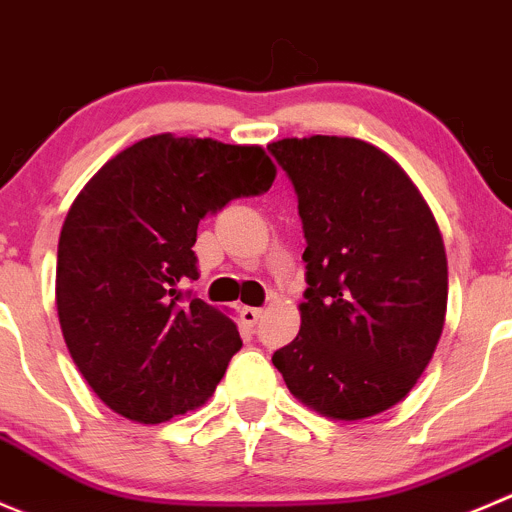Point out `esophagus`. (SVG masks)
Wrapping results in <instances>:
<instances>
[{
	"instance_id": "34e87169",
	"label": "esophagus",
	"mask_w": 512,
	"mask_h": 512,
	"mask_svg": "<svg viewBox=\"0 0 512 512\" xmlns=\"http://www.w3.org/2000/svg\"><path fill=\"white\" fill-rule=\"evenodd\" d=\"M242 322H245V325H250V327H255L257 322H260V317H262V310L260 307H242Z\"/></svg>"
}]
</instances>
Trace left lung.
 Instances as JSON below:
<instances>
[{"label":"left lung","instance_id":"obj_1","mask_svg":"<svg viewBox=\"0 0 512 512\" xmlns=\"http://www.w3.org/2000/svg\"><path fill=\"white\" fill-rule=\"evenodd\" d=\"M305 230L302 325L272 355L287 388L335 420L398 405L428 367L448 307V257L403 167L355 137L267 145Z\"/></svg>","mask_w":512,"mask_h":512}]
</instances>
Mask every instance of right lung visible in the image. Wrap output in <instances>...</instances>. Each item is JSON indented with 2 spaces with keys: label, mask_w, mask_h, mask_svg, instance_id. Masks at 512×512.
<instances>
[{
  "label": "right lung",
  "mask_w": 512,
  "mask_h": 512,
  "mask_svg": "<svg viewBox=\"0 0 512 512\" xmlns=\"http://www.w3.org/2000/svg\"><path fill=\"white\" fill-rule=\"evenodd\" d=\"M275 165L257 145L155 135L114 155L67 212L57 312L74 365L107 408L157 425L215 393L242 347L237 325L192 292L197 225L262 195Z\"/></svg>",
  "instance_id": "right-lung-1"
}]
</instances>
